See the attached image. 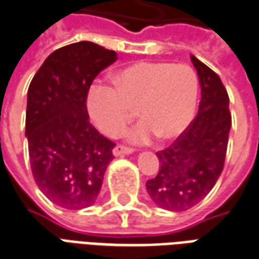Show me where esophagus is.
I'll return each mask as SVG.
<instances>
[{
  "label": "esophagus",
  "instance_id": "obj_1",
  "mask_svg": "<svg viewBox=\"0 0 259 259\" xmlns=\"http://www.w3.org/2000/svg\"><path fill=\"white\" fill-rule=\"evenodd\" d=\"M112 152H114L115 156H122V155L132 154V152H133V148H130V147H124V145H116Z\"/></svg>",
  "mask_w": 259,
  "mask_h": 259
}]
</instances>
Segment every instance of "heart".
Masks as SVG:
<instances>
[{"label": "heart", "instance_id": "1", "mask_svg": "<svg viewBox=\"0 0 259 259\" xmlns=\"http://www.w3.org/2000/svg\"><path fill=\"white\" fill-rule=\"evenodd\" d=\"M112 86L96 82L86 105L92 120L107 136L115 137L136 116L141 123L127 133L135 144L154 136L173 140L192 122L199 93L196 72L187 64L137 61L112 75Z\"/></svg>", "mask_w": 259, "mask_h": 259}]
</instances>
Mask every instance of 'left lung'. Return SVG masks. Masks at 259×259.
Instances as JSON below:
<instances>
[{"mask_svg":"<svg viewBox=\"0 0 259 259\" xmlns=\"http://www.w3.org/2000/svg\"><path fill=\"white\" fill-rule=\"evenodd\" d=\"M202 99L196 118L173 144L156 152L159 171L147 181V192L159 207L185 211L212 189L224 168L232 116L221 78L191 55Z\"/></svg>","mask_w":259,"mask_h":259,"instance_id":"1","label":"left lung"}]
</instances>
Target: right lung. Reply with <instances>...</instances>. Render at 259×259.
Instances as JSON below:
<instances>
[{
  "mask_svg": "<svg viewBox=\"0 0 259 259\" xmlns=\"http://www.w3.org/2000/svg\"><path fill=\"white\" fill-rule=\"evenodd\" d=\"M116 59L95 42H75L51 53L28 86L32 176L42 193L63 208L92 206L114 159L115 143L89 122L86 99L96 76Z\"/></svg>",
  "mask_w": 259,
  "mask_h": 259,
  "instance_id": "add662e5",
  "label": "right lung"
}]
</instances>
